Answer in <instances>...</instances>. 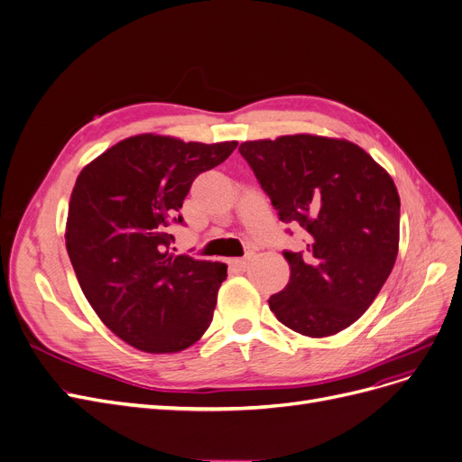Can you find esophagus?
<instances>
[{
  "label": "esophagus",
  "instance_id": "34e87169",
  "mask_svg": "<svg viewBox=\"0 0 462 462\" xmlns=\"http://www.w3.org/2000/svg\"><path fill=\"white\" fill-rule=\"evenodd\" d=\"M228 264H230L232 268L239 270V272H244V270L247 268V264H249V260H247V258H232Z\"/></svg>",
  "mask_w": 462,
  "mask_h": 462
}]
</instances>
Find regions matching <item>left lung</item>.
Instances as JSON below:
<instances>
[{
	"instance_id": "1",
	"label": "left lung",
	"mask_w": 462,
	"mask_h": 462,
	"mask_svg": "<svg viewBox=\"0 0 462 462\" xmlns=\"http://www.w3.org/2000/svg\"><path fill=\"white\" fill-rule=\"evenodd\" d=\"M277 217L302 228L306 249L285 251L287 287L270 296L279 323L310 337L347 328L394 266L400 198L391 175L347 139L311 134L239 145Z\"/></svg>"
}]
</instances>
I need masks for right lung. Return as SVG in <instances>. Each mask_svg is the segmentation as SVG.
Segmentation results:
<instances>
[{
    "label": "right lung",
    "instance_id": "1",
    "mask_svg": "<svg viewBox=\"0 0 462 462\" xmlns=\"http://www.w3.org/2000/svg\"><path fill=\"white\" fill-rule=\"evenodd\" d=\"M236 145L142 134L77 177L66 225L77 281L102 323L139 351H183L211 325L226 264L173 254L168 226L183 223L177 211L194 179Z\"/></svg>",
    "mask_w": 462,
    "mask_h": 462
}]
</instances>
